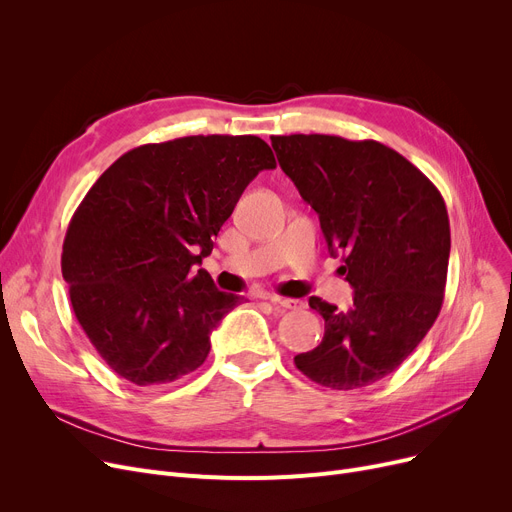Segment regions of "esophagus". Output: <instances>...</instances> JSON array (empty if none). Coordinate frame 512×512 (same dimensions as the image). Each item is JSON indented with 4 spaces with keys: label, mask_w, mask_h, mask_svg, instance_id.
<instances>
[{
    "label": "esophagus",
    "mask_w": 512,
    "mask_h": 512,
    "mask_svg": "<svg viewBox=\"0 0 512 512\" xmlns=\"http://www.w3.org/2000/svg\"><path fill=\"white\" fill-rule=\"evenodd\" d=\"M267 301H270L272 305H278L282 309H305V303L299 301V299H284V297H276V294H272V297H267Z\"/></svg>",
    "instance_id": "obj_1"
}]
</instances>
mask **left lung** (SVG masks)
Instances as JSON below:
<instances>
[{
  "label": "left lung",
  "instance_id": "obj_1",
  "mask_svg": "<svg viewBox=\"0 0 512 512\" xmlns=\"http://www.w3.org/2000/svg\"><path fill=\"white\" fill-rule=\"evenodd\" d=\"M280 168L317 211L330 255L355 288L353 307L309 299L324 340L294 357L309 380L332 390L380 382L405 361L442 309L450 224L438 188L378 141L334 134L272 137Z\"/></svg>",
  "mask_w": 512,
  "mask_h": 512
}]
</instances>
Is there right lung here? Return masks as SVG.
Wrapping results in <instances>:
<instances>
[{"mask_svg": "<svg viewBox=\"0 0 512 512\" xmlns=\"http://www.w3.org/2000/svg\"><path fill=\"white\" fill-rule=\"evenodd\" d=\"M276 157L253 134H197L118 157L74 211L62 276L99 357L137 386H164L209 355L240 297L197 270L247 184Z\"/></svg>", "mask_w": 512, "mask_h": 512, "instance_id": "add662e5", "label": "right lung"}]
</instances>
